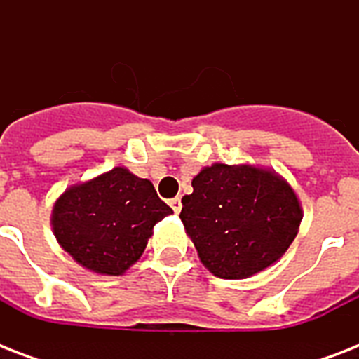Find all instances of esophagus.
<instances>
[{"instance_id": "34e87169", "label": "esophagus", "mask_w": 359, "mask_h": 359, "mask_svg": "<svg viewBox=\"0 0 359 359\" xmlns=\"http://www.w3.org/2000/svg\"><path fill=\"white\" fill-rule=\"evenodd\" d=\"M169 205H171V208H173V210H175V214H179L180 208H182V203H180L179 197H175V199H171V201H169Z\"/></svg>"}]
</instances>
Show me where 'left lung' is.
Returning <instances> with one entry per match:
<instances>
[{
	"label": "left lung",
	"instance_id": "obj_1",
	"mask_svg": "<svg viewBox=\"0 0 359 359\" xmlns=\"http://www.w3.org/2000/svg\"><path fill=\"white\" fill-rule=\"evenodd\" d=\"M180 219L199 261L222 279H245L278 262L304 218L292 186L273 169L216 162L191 180Z\"/></svg>",
	"mask_w": 359,
	"mask_h": 359
}]
</instances>
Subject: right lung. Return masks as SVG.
<instances>
[{
	"label": "right lung",
	"instance_id": "1",
	"mask_svg": "<svg viewBox=\"0 0 359 359\" xmlns=\"http://www.w3.org/2000/svg\"><path fill=\"white\" fill-rule=\"evenodd\" d=\"M173 210L151 180L119 165L69 186L53 203L52 231L80 266L123 276L140 261L154 225Z\"/></svg>",
	"mask_w": 359,
	"mask_h": 359
}]
</instances>
